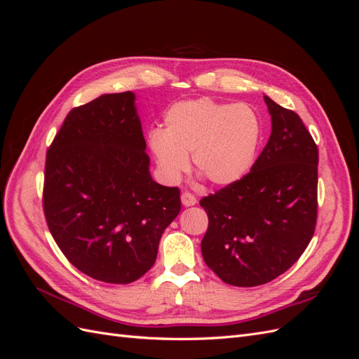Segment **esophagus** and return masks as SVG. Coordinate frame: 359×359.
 <instances>
[{
    "label": "esophagus",
    "mask_w": 359,
    "mask_h": 359,
    "mask_svg": "<svg viewBox=\"0 0 359 359\" xmlns=\"http://www.w3.org/2000/svg\"><path fill=\"white\" fill-rule=\"evenodd\" d=\"M181 202H182V205H184V206H193V205H196L198 199L194 198L191 193H189V191H182V193H181Z\"/></svg>",
    "instance_id": "obj_1"
}]
</instances>
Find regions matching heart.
I'll use <instances>...</instances> for the list:
<instances>
[{"instance_id":"obj_1","label":"heart","mask_w":359,"mask_h":359,"mask_svg":"<svg viewBox=\"0 0 359 359\" xmlns=\"http://www.w3.org/2000/svg\"><path fill=\"white\" fill-rule=\"evenodd\" d=\"M259 142V118L248 106L210 97L173 103L165 114V130L154 128L148 135V147L168 182L182 177L191 154L193 169L217 187L247 175Z\"/></svg>"}]
</instances>
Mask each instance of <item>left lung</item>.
<instances>
[{
    "instance_id": "obj_1",
    "label": "left lung",
    "mask_w": 359,
    "mask_h": 359,
    "mask_svg": "<svg viewBox=\"0 0 359 359\" xmlns=\"http://www.w3.org/2000/svg\"><path fill=\"white\" fill-rule=\"evenodd\" d=\"M273 130L247 175L201 206L205 264L224 283L265 285L297 262L318 220V147L293 111L264 95Z\"/></svg>"
}]
</instances>
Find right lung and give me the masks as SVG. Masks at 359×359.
<instances>
[{
    "instance_id": "add662e5",
    "label": "right lung",
    "mask_w": 359,
    "mask_h": 359,
    "mask_svg": "<svg viewBox=\"0 0 359 359\" xmlns=\"http://www.w3.org/2000/svg\"><path fill=\"white\" fill-rule=\"evenodd\" d=\"M132 91L74 107L46 153L43 211L53 240L81 273L127 285L154 265L180 214L178 187L157 184Z\"/></svg>"
}]
</instances>
